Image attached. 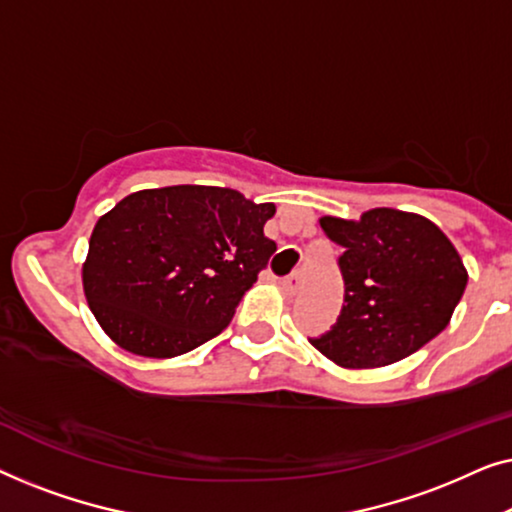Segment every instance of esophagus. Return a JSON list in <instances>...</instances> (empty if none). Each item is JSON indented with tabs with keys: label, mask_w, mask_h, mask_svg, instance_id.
<instances>
[{
	"label": "esophagus",
	"mask_w": 512,
	"mask_h": 512,
	"mask_svg": "<svg viewBox=\"0 0 512 512\" xmlns=\"http://www.w3.org/2000/svg\"><path fill=\"white\" fill-rule=\"evenodd\" d=\"M300 284H303V277H300V272H293V275H289L282 282V291L286 298H293L300 289Z\"/></svg>",
	"instance_id": "34e87169"
}]
</instances>
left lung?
I'll use <instances>...</instances> for the list:
<instances>
[{"mask_svg":"<svg viewBox=\"0 0 512 512\" xmlns=\"http://www.w3.org/2000/svg\"><path fill=\"white\" fill-rule=\"evenodd\" d=\"M319 223L345 249V305L312 347L340 368H382L445 331L468 272L436 223L391 207L368 209L356 221L321 216Z\"/></svg>","mask_w":512,"mask_h":512,"instance_id":"1","label":"left lung"}]
</instances>
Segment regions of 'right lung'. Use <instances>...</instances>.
<instances>
[{
  "mask_svg": "<svg viewBox=\"0 0 512 512\" xmlns=\"http://www.w3.org/2000/svg\"><path fill=\"white\" fill-rule=\"evenodd\" d=\"M272 202L221 186L130 193L97 219L81 279L90 312L125 352L172 359L212 340L277 244Z\"/></svg>",
  "mask_w": 512,
  "mask_h": 512,
  "instance_id": "right-lung-1",
  "label": "right lung"
}]
</instances>
